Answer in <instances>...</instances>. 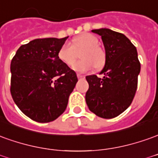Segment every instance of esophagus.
<instances>
[{"mask_svg":"<svg viewBox=\"0 0 158 158\" xmlns=\"http://www.w3.org/2000/svg\"><path fill=\"white\" fill-rule=\"evenodd\" d=\"M77 77H78V79H84V78H85V76L82 75V74H80V73H78V74H77Z\"/></svg>","mask_w":158,"mask_h":158,"instance_id":"obj_1","label":"esophagus"}]
</instances>
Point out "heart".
I'll return each instance as SVG.
<instances>
[{
  "instance_id": "b5f03b06",
  "label": "heart",
  "mask_w": 158,
  "mask_h": 158,
  "mask_svg": "<svg viewBox=\"0 0 158 158\" xmlns=\"http://www.w3.org/2000/svg\"><path fill=\"white\" fill-rule=\"evenodd\" d=\"M99 40L95 35L83 33L74 37L70 44H64L58 51V58L65 65L71 67L77 59V52L81 50L82 60L73 66V69L79 73H85L94 68L101 69L106 63L105 50L100 47Z\"/></svg>"
}]
</instances>
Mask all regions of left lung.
<instances>
[{"label":"left lung","mask_w":158,"mask_h":158,"mask_svg":"<svg viewBox=\"0 0 158 158\" xmlns=\"http://www.w3.org/2000/svg\"><path fill=\"white\" fill-rule=\"evenodd\" d=\"M102 37L106 63L97 75L85 77L89 89L85 101L89 110L104 119L116 117L132 103L138 85L140 63L135 46L124 34L107 28L92 30Z\"/></svg>","instance_id":"1"}]
</instances>
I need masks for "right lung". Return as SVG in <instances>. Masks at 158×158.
<instances>
[{"label": "right lung", "mask_w": 158, "mask_h": 158, "mask_svg": "<svg viewBox=\"0 0 158 158\" xmlns=\"http://www.w3.org/2000/svg\"><path fill=\"white\" fill-rule=\"evenodd\" d=\"M68 37L34 39L21 45L11 61V95L33 121L46 123L59 117L78 82L75 72L58 58Z\"/></svg>", "instance_id": "right-lung-1"}]
</instances>
